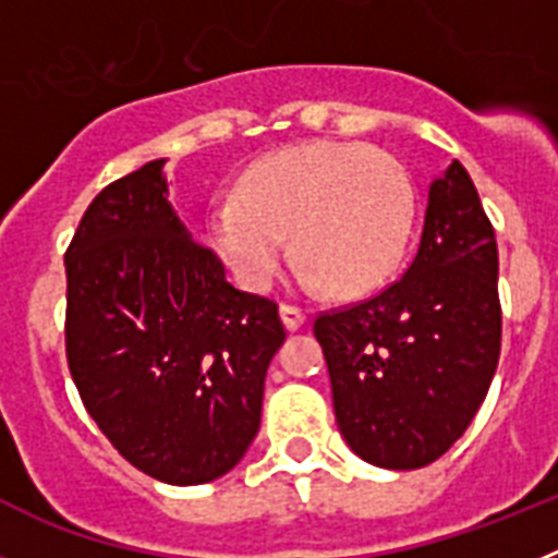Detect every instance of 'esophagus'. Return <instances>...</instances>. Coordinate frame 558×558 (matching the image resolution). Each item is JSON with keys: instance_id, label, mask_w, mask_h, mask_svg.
<instances>
[{"instance_id": "esophagus-1", "label": "esophagus", "mask_w": 558, "mask_h": 558, "mask_svg": "<svg viewBox=\"0 0 558 558\" xmlns=\"http://www.w3.org/2000/svg\"><path fill=\"white\" fill-rule=\"evenodd\" d=\"M279 315H282L284 327H288L290 332H295V329L304 327V322H307V315H304V310L293 307V304H282V307H279Z\"/></svg>"}]
</instances>
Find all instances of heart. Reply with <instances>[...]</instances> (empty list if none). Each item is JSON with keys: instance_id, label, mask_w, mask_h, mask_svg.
Masks as SVG:
<instances>
[{"instance_id": "obj_1", "label": "heart", "mask_w": 558, "mask_h": 558, "mask_svg": "<svg viewBox=\"0 0 558 558\" xmlns=\"http://www.w3.org/2000/svg\"><path fill=\"white\" fill-rule=\"evenodd\" d=\"M413 223V186L391 153L363 142H310L243 172L234 198L206 215L211 248L245 290L263 293L290 240L299 282L360 295L397 268Z\"/></svg>"}]
</instances>
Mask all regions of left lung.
I'll return each instance as SVG.
<instances>
[{
	"label": "left lung",
	"instance_id": "obj_1",
	"mask_svg": "<svg viewBox=\"0 0 558 558\" xmlns=\"http://www.w3.org/2000/svg\"><path fill=\"white\" fill-rule=\"evenodd\" d=\"M313 332L338 430L363 461L418 470L463 436L495 377L502 322L495 229L461 161L433 179L405 274L322 313Z\"/></svg>",
	"mask_w": 558,
	"mask_h": 558
}]
</instances>
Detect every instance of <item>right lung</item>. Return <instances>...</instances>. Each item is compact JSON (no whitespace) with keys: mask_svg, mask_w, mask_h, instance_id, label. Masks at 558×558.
Masks as SVG:
<instances>
[{"mask_svg":"<svg viewBox=\"0 0 558 558\" xmlns=\"http://www.w3.org/2000/svg\"><path fill=\"white\" fill-rule=\"evenodd\" d=\"M165 159L88 204L66 256V360L125 461L195 486L234 470L259 430L279 307L226 282L167 201Z\"/></svg>","mask_w":558,"mask_h":558,"instance_id":"1","label":"right lung"}]
</instances>
